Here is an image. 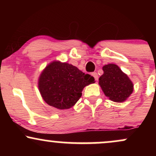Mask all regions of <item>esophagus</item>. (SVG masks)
Segmentation results:
<instances>
[{"label": "esophagus", "mask_w": 156, "mask_h": 156, "mask_svg": "<svg viewBox=\"0 0 156 156\" xmlns=\"http://www.w3.org/2000/svg\"><path fill=\"white\" fill-rule=\"evenodd\" d=\"M92 76L94 77V79H95V80H98V73H92Z\"/></svg>", "instance_id": "1"}]
</instances>
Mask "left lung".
I'll return each instance as SVG.
<instances>
[{
	"instance_id": "left-lung-1",
	"label": "left lung",
	"mask_w": 156,
	"mask_h": 156,
	"mask_svg": "<svg viewBox=\"0 0 156 156\" xmlns=\"http://www.w3.org/2000/svg\"><path fill=\"white\" fill-rule=\"evenodd\" d=\"M103 70L99 85L105 95L117 103L126 101L133 91V84L128 76L114 64L103 66Z\"/></svg>"
}]
</instances>
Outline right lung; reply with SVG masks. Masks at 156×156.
Wrapping results in <instances>:
<instances>
[{
	"label": "right lung",
	"mask_w": 156,
	"mask_h": 156,
	"mask_svg": "<svg viewBox=\"0 0 156 156\" xmlns=\"http://www.w3.org/2000/svg\"><path fill=\"white\" fill-rule=\"evenodd\" d=\"M93 83L94 78L90 75L85 74L72 64L54 61L41 73L38 87L48 105L63 110L76 104L84 87Z\"/></svg>",
	"instance_id": "add662e5"
}]
</instances>
